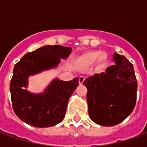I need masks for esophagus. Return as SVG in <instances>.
<instances>
[{
	"label": "esophagus",
	"instance_id": "1",
	"mask_svg": "<svg viewBox=\"0 0 147 147\" xmlns=\"http://www.w3.org/2000/svg\"><path fill=\"white\" fill-rule=\"evenodd\" d=\"M84 80H85V78L83 76H80V78H79V83H80V85L83 84V82H84Z\"/></svg>",
	"mask_w": 147,
	"mask_h": 147
}]
</instances>
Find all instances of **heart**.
Listing matches in <instances>:
<instances>
[{
  "label": "heart",
  "instance_id": "heart-1",
  "mask_svg": "<svg viewBox=\"0 0 147 147\" xmlns=\"http://www.w3.org/2000/svg\"><path fill=\"white\" fill-rule=\"evenodd\" d=\"M108 54L101 50H90L85 52L76 57V63L82 67H90L96 62L98 69L102 70L108 64Z\"/></svg>",
  "mask_w": 147,
  "mask_h": 147
}]
</instances>
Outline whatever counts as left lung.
<instances>
[{
    "label": "left lung",
    "instance_id": "left-lung-1",
    "mask_svg": "<svg viewBox=\"0 0 147 147\" xmlns=\"http://www.w3.org/2000/svg\"><path fill=\"white\" fill-rule=\"evenodd\" d=\"M116 64L105 72L86 78L89 117L102 126H114L131 113L136 102L137 80L133 65L124 56L115 53Z\"/></svg>",
    "mask_w": 147,
    "mask_h": 147
}]
</instances>
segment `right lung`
<instances>
[{"instance_id": "right-lung-1", "label": "right lung", "mask_w": 147, "mask_h": 147, "mask_svg": "<svg viewBox=\"0 0 147 147\" xmlns=\"http://www.w3.org/2000/svg\"><path fill=\"white\" fill-rule=\"evenodd\" d=\"M71 49L45 45L25 54L15 64L10 93L15 113L24 123L36 127L54 126L64 120L68 100L79 86V79L52 80L42 93L27 90L28 78L55 68L61 59H67Z\"/></svg>"}]
</instances>
